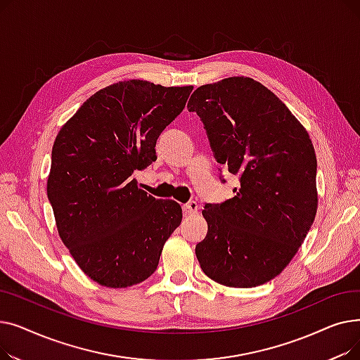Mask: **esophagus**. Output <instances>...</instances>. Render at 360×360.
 <instances>
[{"instance_id": "34e87169", "label": "esophagus", "mask_w": 360, "mask_h": 360, "mask_svg": "<svg viewBox=\"0 0 360 360\" xmlns=\"http://www.w3.org/2000/svg\"><path fill=\"white\" fill-rule=\"evenodd\" d=\"M185 214H195L198 212V204L195 201H190L184 205Z\"/></svg>"}]
</instances>
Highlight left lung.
I'll return each mask as SVG.
<instances>
[{
  "mask_svg": "<svg viewBox=\"0 0 360 360\" xmlns=\"http://www.w3.org/2000/svg\"><path fill=\"white\" fill-rule=\"evenodd\" d=\"M216 160L239 176L236 195L205 204L197 243L201 270L229 288H255L288 267L314 223L316 156L293 113L266 86L229 77L200 86L188 102Z\"/></svg>",
  "mask_w": 360,
  "mask_h": 360,
  "instance_id": "1",
  "label": "left lung"
}]
</instances>
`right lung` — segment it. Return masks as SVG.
I'll return each mask as SVG.
<instances>
[{
    "mask_svg": "<svg viewBox=\"0 0 360 360\" xmlns=\"http://www.w3.org/2000/svg\"><path fill=\"white\" fill-rule=\"evenodd\" d=\"M191 91L144 80L110 84L55 139L46 193L56 229L77 266L102 286L121 289L148 278L181 224L176 201L147 195L131 175L158 159V137Z\"/></svg>",
    "mask_w": 360,
    "mask_h": 360,
    "instance_id": "obj_1",
    "label": "right lung"
}]
</instances>
